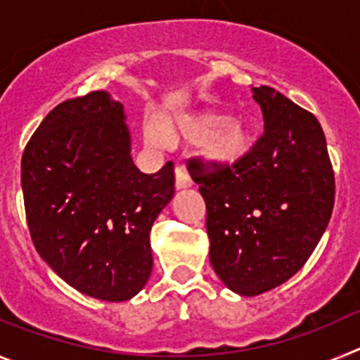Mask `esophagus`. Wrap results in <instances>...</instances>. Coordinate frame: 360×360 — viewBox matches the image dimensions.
Listing matches in <instances>:
<instances>
[{
  "label": "esophagus",
  "mask_w": 360,
  "mask_h": 360,
  "mask_svg": "<svg viewBox=\"0 0 360 360\" xmlns=\"http://www.w3.org/2000/svg\"><path fill=\"white\" fill-rule=\"evenodd\" d=\"M174 174H176V189H187V187L193 186V180H191L189 173H187L186 167H176V171H174Z\"/></svg>",
  "instance_id": "1"
}]
</instances>
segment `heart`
I'll list each match as a JSON object with an SVG mask.
<instances>
[{"instance_id": "heart-1", "label": "heart", "mask_w": 360, "mask_h": 360, "mask_svg": "<svg viewBox=\"0 0 360 360\" xmlns=\"http://www.w3.org/2000/svg\"><path fill=\"white\" fill-rule=\"evenodd\" d=\"M164 133L171 142H202L203 155L221 165H232L243 160L252 151L256 142V131L249 122L234 120L231 115L218 111L184 117L173 126H165ZM148 141L160 144L164 136L157 128H149Z\"/></svg>"}]
</instances>
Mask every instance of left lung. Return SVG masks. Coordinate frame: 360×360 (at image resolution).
<instances>
[{
	"mask_svg": "<svg viewBox=\"0 0 360 360\" xmlns=\"http://www.w3.org/2000/svg\"><path fill=\"white\" fill-rule=\"evenodd\" d=\"M265 131L238 164L187 160L207 207L212 269L240 295H259L292 278L326 231L335 176L323 128L270 86L252 88Z\"/></svg>",
	"mask_w": 360,
	"mask_h": 360,
	"instance_id": "8db88e82",
	"label": "left lung"
}]
</instances>
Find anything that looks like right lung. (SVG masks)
Wrapping results in <instances>:
<instances>
[{"mask_svg": "<svg viewBox=\"0 0 360 360\" xmlns=\"http://www.w3.org/2000/svg\"><path fill=\"white\" fill-rule=\"evenodd\" d=\"M124 106L108 91L57 104L21 158L25 212L34 247L70 287L128 301L153 269L149 232L174 195L173 162L136 169Z\"/></svg>", "mask_w": 360, "mask_h": 360, "instance_id": "right-lung-1", "label": "right lung"}]
</instances>
